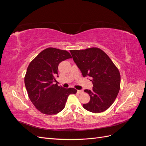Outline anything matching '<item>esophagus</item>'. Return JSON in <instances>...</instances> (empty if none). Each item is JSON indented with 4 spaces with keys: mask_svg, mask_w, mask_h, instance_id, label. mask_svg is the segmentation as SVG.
Wrapping results in <instances>:
<instances>
[{
    "mask_svg": "<svg viewBox=\"0 0 146 146\" xmlns=\"http://www.w3.org/2000/svg\"><path fill=\"white\" fill-rule=\"evenodd\" d=\"M83 92V90H77V93L78 94H82Z\"/></svg>",
    "mask_w": 146,
    "mask_h": 146,
    "instance_id": "obj_1",
    "label": "esophagus"
}]
</instances>
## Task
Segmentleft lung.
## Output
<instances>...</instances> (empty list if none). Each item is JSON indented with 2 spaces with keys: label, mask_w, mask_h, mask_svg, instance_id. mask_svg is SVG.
Here are the masks:
<instances>
[{
  "label": "left lung",
  "mask_w": 146,
  "mask_h": 146,
  "mask_svg": "<svg viewBox=\"0 0 146 146\" xmlns=\"http://www.w3.org/2000/svg\"><path fill=\"white\" fill-rule=\"evenodd\" d=\"M74 61L83 77H91L92 90H85L90 100L83 108L94 113L103 112L115 100L121 87V75L107 54L98 47L84 50H70Z\"/></svg>",
  "instance_id": "1"
}]
</instances>
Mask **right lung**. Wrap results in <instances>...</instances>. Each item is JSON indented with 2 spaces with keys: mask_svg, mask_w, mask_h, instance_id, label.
Returning <instances> with one entry per match:
<instances>
[{
  "mask_svg": "<svg viewBox=\"0 0 146 146\" xmlns=\"http://www.w3.org/2000/svg\"><path fill=\"white\" fill-rule=\"evenodd\" d=\"M71 58L67 50L48 47L30 63L24 77L25 88L31 102L42 114L53 115L60 113L69 95L77 92L74 88L66 89L54 84L58 64Z\"/></svg>",
  "mask_w": 146,
  "mask_h": 146,
  "instance_id": "obj_1",
  "label": "right lung"
}]
</instances>
